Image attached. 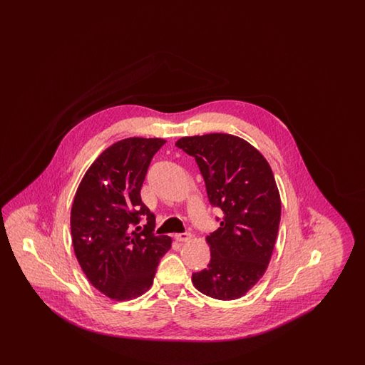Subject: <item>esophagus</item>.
<instances>
[{
	"mask_svg": "<svg viewBox=\"0 0 365 365\" xmlns=\"http://www.w3.org/2000/svg\"><path fill=\"white\" fill-rule=\"evenodd\" d=\"M175 240L178 242H187L191 240L190 232H180V234H175Z\"/></svg>",
	"mask_w": 365,
	"mask_h": 365,
	"instance_id": "esophagus-1",
	"label": "esophagus"
}]
</instances>
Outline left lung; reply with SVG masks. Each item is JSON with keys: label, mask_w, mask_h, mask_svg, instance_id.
Wrapping results in <instances>:
<instances>
[{"label": "left lung", "mask_w": 365, "mask_h": 365, "mask_svg": "<svg viewBox=\"0 0 365 365\" xmlns=\"http://www.w3.org/2000/svg\"><path fill=\"white\" fill-rule=\"evenodd\" d=\"M175 145L195 158L209 202L223 210L220 227L207 237L208 268L192 274V284L216 299L241 298L262 278L278 235L282 204L272 170L255 146L231 134Z\"/></svg>", "instance_id": "1"}]
</instances>
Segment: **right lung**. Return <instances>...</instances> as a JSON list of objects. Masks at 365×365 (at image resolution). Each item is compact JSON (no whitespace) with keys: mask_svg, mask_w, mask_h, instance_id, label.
<instances>
[{"mask_svg":"<svg viewBox=\"0 0 365 365\" xmlns=\"http://www.w3.org/2000/svg\"><path fill=\"white\" fill-rule=\"evenodd\" d=\"M164 143L138 137L113 143L90 165L73 198L75 256L90 283L115 301L146 293L171 249L170 237L153 234L156 217L140 200L149 164Z\"/></svg>","mask_w":365,"mask_h":365,"instance_id":"1","label":"right lung"}]
</instances>
